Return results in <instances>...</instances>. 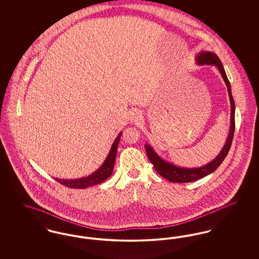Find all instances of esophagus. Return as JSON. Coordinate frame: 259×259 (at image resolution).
<instances>
[{
  "mask_svg": "<svg viewBox=\"0 0 259 259\" xmlns=\"http://www.w3.org/2000/svg\"><path fill=\"white\" fill-rule=\"evenodd\" d=\"M140 117H141V115H140V113H139L138 111L133 112V114H132V120H133V121H138V120H140Z\"/></svg>",
  "mask_w": 259,
  "mask_h": 259,
  "instance_id": "34e87169",
  "label": "esophagus"
}]
</instances>
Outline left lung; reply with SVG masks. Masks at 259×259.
<instances>
[{
    "label": "left lung",
    "mask_w": 259,
    "mask_h": 259,
    "mask_svg": "<svg viewBox=\"0 0 259 259\" xmlns=\"http://www.w3.org/2000/svg\"><path fill=\"white\" fill-rule=\"evenodd\" d=\"M196 62L198 65H209V66H215L220 73L222 74V78L227 87L228 94H229V99H230V105H231V125H230V130H229V135L227 137L226 143L224 147L220 152V154L213 159L210 161L205 166H202L200 168H183V167H178L174 165L172 163H169L167 161H164L160 156L153 150L149 145H146V151L148 154V159L153 164V167L155 171L163 177L164 179L172 182V183H190L198 181L209 174L214 172L224 160V158L227 156L228 151L231 148L233 136H234L235 131V102L232 93H231V87H230V82L227 78V75L225 74L224 68L222 66V63L220 58L217 56L215 53L209 52V51H203L198 53L196 57Z\"/></svg>",
    "instance_id": "obj_1"
}]
</instances>
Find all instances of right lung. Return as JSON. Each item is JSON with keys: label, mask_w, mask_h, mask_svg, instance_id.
<instances>
[{"label": "right lung", "mask_w": 259, "mask_h": 259, "mask_svg": "<svg viewBox=\"0 0 259 259\" xmlns=\"http://www.w3.org/2000/svg\"><path fill=\"white\" fill-rule=\"evenodd\" d=\"M122 133H119L114 140L112 146H111V150L104 161V163L101 165L96 172H93L92 175L81 178V179H75V180H61V179H55L58 183L61 185L71 187V188H87L88 186L92 185H99L102 184L104 181H106L108 178H110L112 174L113 166H114V161H115V156H116V150L118 147V143L120 141V136Z\"/></svg>", "instance_id": "right-lung-1"}]
</instances>
